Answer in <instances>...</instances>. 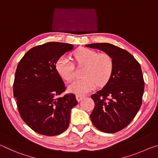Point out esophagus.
Listing matches in <instances>:
<instances>
[{
  "label": "esophagus",
  "instance_id": "esophagus-1",
  "mask_svg": "<svg viewBox=\"0 0 158 158\" xmlns=\"http://www.w3.org/2000/svg\"><path fill=\"white\" fill-rule=\"evenodd\" d=\"M85 95H81V94H77L76 95V98H77V101H78V102L81 101L82 99L84 98H85Z\"/></svg>",
  "mask_w": 158,
  "mask_h": 158
}]
</instances>
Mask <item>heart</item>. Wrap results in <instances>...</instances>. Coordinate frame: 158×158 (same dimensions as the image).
Masks as SVG:
<instances>
[{
  "mask_svg": "<svg viewBox=\"0 0 158 158\" xmlns=\"http://www.w3.org/2000/svg\"><path fill=\"white\" fill-rule=\"evenodd\" d=\"M77 65H84L83 77L77 79L69 85V92L86 93L94 89L96 83L99 85L105 84L112 74L114 62L110 55L100 53L88 48H81L74 53ZM56 68L59 75L66 81H71L74 77V63L67 56H62L57 60Z\"/></svg>",
  "mask_w": 158,
  "mask_h": 158,
  "instance_id": "obj_1",
  "label": "heart"
}]
</instances>
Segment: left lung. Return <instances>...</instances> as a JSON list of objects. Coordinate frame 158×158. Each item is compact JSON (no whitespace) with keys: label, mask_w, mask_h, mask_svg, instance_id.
I'll return each mask as SVG.
<instances>
[{"label":"left lung","mask_w":158,"mask_h":158,"mask_svg":"<svg viewBox=\"0 0 158 158\" xmlns=\"http://www.w3.org/2000/svg\"><path fill=\"white\" fill-rule=\"evenodd\" d=\"M85 46L103 51L114 59L110 79L102 89L91 95L95 106L90 119L102 132H117L130 123L141 106L144 81L141 65L131 53L114 44Z\"/></svg>","instance_id":"1"}]
</instances>
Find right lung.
<instances>
[{"label": "right lung", "mask_w": 158, "mask_h": 158, "mask_svg": "<svg viewBox=\"0 0 158 158\" xmlns=\"http://www.w3.org/2000/svg\"><path fill=\"white\" fill-rule=\"evenodd\" d=\"M73 45L51 42L26 53L16 69L13 93L21 118L35 132L56 136L67 130L70 111L78 102L75 95L65 91L56 68L61 56Z\"/></svg>", "instance_id": "add662e5"}]
</instances>
